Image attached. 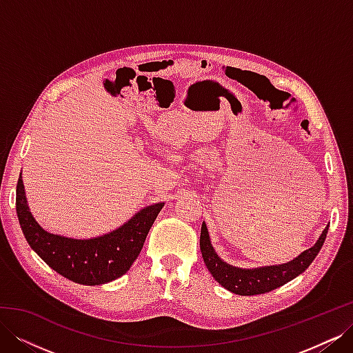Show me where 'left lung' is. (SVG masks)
Wrapping results in <instances>:
<instances>
[{
	"mask_svg": "<svg viewBox=\"0 0 353 353\" xmlns=\"http://www.w3.org/2000/svg\"><path fill=\"white\" fill-rule=\"evenodd\" d=\"M328 232V225L323 231L321 237L312 245L311 249L305 250L297 256L296 259L275 266H263L256 270H241L231 266L219 259V256L213 250L208 228L203 222L200 232V250L203 261H205L208 270L222 287L227 290L240 294V296H254L268 293L274 288L284 285L290 280L296 279L299 274H302L309 265L312 263L318 252L321 250Z\"/></svg>",
	"mask_w": 353,
	"mask_h": 353,
	"instance_id": "8db88e82",
	"label": "left lung"
}]
</instances>
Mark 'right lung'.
Returning a JSON list of instances; mask_svg holds the SVG:
<instances>
[{"mask_svg": "<svg viewBox=\"0 0 353 353\" xmlns=\"http://www.w3.org/2000/svg\"><path fill=\"white\" fill-rule=\"evenodd\" d=\"M165 203L147 206L121 228L101 237L77 240L42 230L29 212L22 176L16 187V212L20 228L39 258L65 279L99 285L119 279L140 254L148 231Z\"/></svg>", "mask_w": 353, "mask_h": 353, "instance_id": "right-lung-1", "label": "right lung"}]
</instances>
